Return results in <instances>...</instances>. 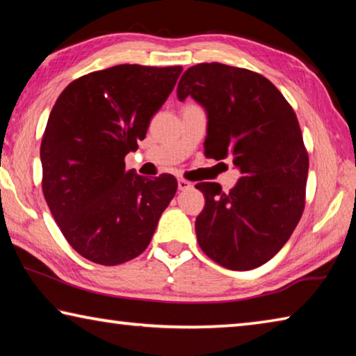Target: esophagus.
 Returning a JSON list of instances; mask_svg holds the SVG:
<instances>
[{
  "label": "esophagus",
  "mask_w": 356,
  "mask_h": 356,
  "mask_svg": "<svg viewBox=\"0 0 356 356\" xmlns=\"http://www.w3.org/2000/svg\"><path fill=\"white\" fill-rule=\"evenodd\" d=\"M177 188H179L180 191L190 190V188H193V184L188 182V180H185V179H179V180H177Z\"/></svg>",
  "instance_id": "obj_1"
}]
</instances>
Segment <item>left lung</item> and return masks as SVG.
I'll return each mask as SVG.
<instances>
[{
  "mask_svg": "<svg viewBox=\"0 0 356 356\" xmlns=\"http://www.w3.org/2000/svg\"><path fill=\"white\" fill-rule=\"evenodd\" d=\"M207 113L206 155L232 159L236 186L196 185L206 206L196 218L201 250L229 270H252L286 245L305 209L308 152L297 116L278 89L256 72L196 64L177 84V99Z\"/></svg>",
  "mask_w": 356,
  "mask_h": 356,
  "instance_id": "left-lung-1",
  "label": "left lung"
}]
</instances>
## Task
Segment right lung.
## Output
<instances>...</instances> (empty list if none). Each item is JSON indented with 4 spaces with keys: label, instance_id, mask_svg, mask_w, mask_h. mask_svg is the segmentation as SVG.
<instances>
[{
    "label": "right lung",
    "instance_id": "add662e5",
    "mask_svg": "<svg viewBox=\"0 0 356 356\" xmlns=\"http://www.w3.org/2000/svg\"><path fill=\"white\" fill-rule=\"evenodd\" d=\"M180 72L114 65L72 81L53 106L40 144L42 190L64 237L89 261L140 256L176 195L171 174L138 176L124 159L146 138Z\"/></svg>",
    "mask_w": 356,
    "mask_h": 356
}]
</instances>
